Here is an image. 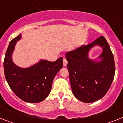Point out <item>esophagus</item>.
<instances>
[{
  "instance_id": "34e87169",
  "label": "esophagus",
  "mask_w": 123,
  "mask_h": 123,
  "mask_svg": "<svg viewBox=\"0 0 123 123\" xmlns=\"http://www.w3.org/2000/svg\"><path fill=\"white\" fill-rule=\"evenodd\" d=\"M63 63L64 67H66L68 64V62H67V59L66 58H63Z\"/></svg>"
}]
</instances>
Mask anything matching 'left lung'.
Instances as JSON below:
<instances>
[{"instance_id": "obj_1", "label": "left lung", "mask_w": 123, "mask_h": 123, "mask_svg": "<svg viewBox=\"0 0 123 123\" xmlns=\"http://www.w3.org/2000/svg\"><path fill=\"white\" fill-rule=\"evenodd\" d=\"M95 45L103 48L101 62L88 58L89 51ZM65 56L74 96L84 103L102 98L111 85L115 73L114 56L105 38L99 37L92 43L67 52Z\"/></svg>"}]
</instances>
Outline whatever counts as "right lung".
Here are the masks:
<instances>
[{
	"label": "right lung",
	"mask_w": 123,
	"mask_h": 123,
	"mask_svg": "<svg viewBox=\"0 0 123 123\" xmlns=\"http://www.w3.org/2000/svg\"><path fill=\"white\" fill-rule=\"evenodd\" d=\"M21 34L12 40L6 51L4 62L5 77L13 93L28 103H39L50 93L52 82L56 73L63 67V58L55 62L40 60L27 68L13 63L12 54Z\"/></svg>",
	"instance_id": "1"
}]
</instances>
